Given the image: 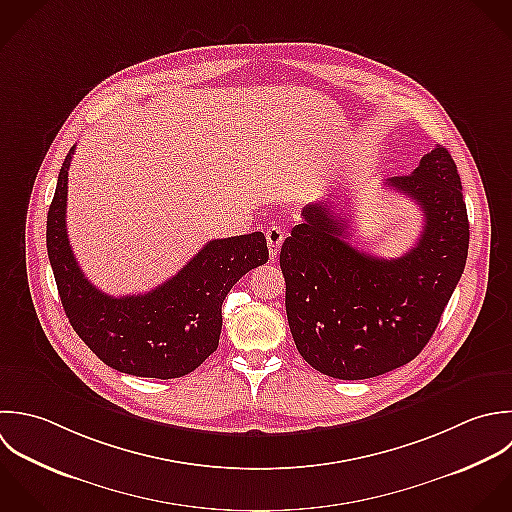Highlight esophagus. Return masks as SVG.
<instances>
[{
  "mask_svg": "<svg viewBox=\"0 0 512 512\" xmlns=\"http://www.w3.org/2000/svg\"><path fill=\"white\" fill-rule=\"evenodd\" d=\"M265 237H267L269 257H271V261H275V259H277V255H279L281 243H283V239H285V233H283V229H281V227H275V225H273V227H269V229H267Z\"/></svg>",
  "mask_w": 512,
  "mask_h": 512,
  "instance_id": "34e87169",
  "label": "esophagus"
}]
</instances>
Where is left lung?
<instances>
[{"label": "left lung", "mask_w": 512, "mask_h": 512, "mask_svg": "<svg viewBox=\"0 0 512 512\" xmlns=\"http://www.w3.org/2000/svg\"><path fill=\"white\" fill-rule=\"evenodd\" d=\"M387 187L425 215L417 245L397 259L349 245V221L331 201L309 203L281 247L285 307L301 357L343 381L371 379L413 361L433 337L465 271L469 217L451 153L437 145Z\"/></svg>", "instance_id": "left-lung-1"}]
</instances>
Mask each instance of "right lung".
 <instances>
[{
    "label": "right lung",
    "mask_w": 512,
    "mask_h": 512,
    "mask_svg": "<svg viewBox=\"0 0 512 512\" xmlns=\"http://www.w3.org/2000/svg\"><path fill=\"white\" fill-rule=\"evenodd\" d=\"M69 149L47 211V255L73 331L111 369L135 377L177 379L219 345L221 305L231 287L267 263L261 231L209 241L177 275L143 295L111 297L87 281L65 229Z\"/></svg>",
    "instance_id": "1"
}]
</instances>
